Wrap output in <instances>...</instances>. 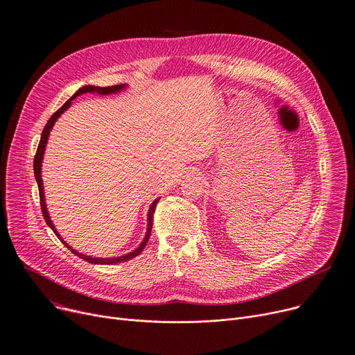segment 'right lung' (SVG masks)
Wrapping results in <instances>:
<instances>
[{"label":"right lung","mask_w":355,"mask_h":355,"mask_svg":"<svg viewBox=\"0 0 355 355\" xmlns=\"http://www.w3.org/2000/svg\"><path fill=\"white\" fill-rule=\"evenodd\" d=\"M125 87H127V85H124V83H123V85L107 86V87H98V86H92V85H86V86L80 87L69 100H67V101L51 115V118L47 121L44 130H43V132H42V138H40V142H39V146H37V150H36V156H35V160H33V170H35V177H36V181H37V187H39V195H40V206H42V213H43V217H44L46 223H47L49 227L54 231V234L57 235L58 240H60L72 254H75L76 257H79L80 259H83V261H86V262H89V263H94V265H114V263H121V262H125V261H130V259L138 257V255L144 251V248H145L146 244H148V240L150 239V231H152V225H153V214H155L156 205H157V202L160 200V198H159V199H155L153 203L150 205V209H149V213H148V230H146V235H145V239H144L142 244H141L135 251H132V252H130V254H125V255H123V257H116V258H94V257L83 255V254H80V252L72 250V248L61 239V235L58 234V231L55 230V225L53 224V221H51V218H50V214H49L47 206H46L44 188H43V180H42L43 155H44V150H46V145H47V141H49V135H50L51 128L54 127V124H55V121L60 118V115H61L64 111H67V110L69 108V105L72 104V100H73L75 97H78V96H80V94H83V93L111 94V93L121 92V90L125 89Z\"/></svg>","instance_id":"add662e5"}]
</instances>
